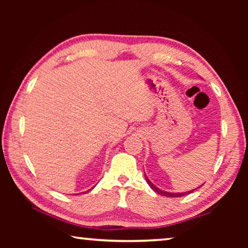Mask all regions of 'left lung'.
Instances as JSON below:
<instances>
[{
    "label": "left lung",
    "mask_w": 248,
    "mask_h": 248,
    "mask_svg": "<svg viewBox=\"0 0 248 248\" xmlns=\"http://www.w3.org/2000/svg\"><path fill=\"white\" fill-rule=\"evenodd\" d=\"M144 177H145V180H146V183L149 184V186L152 188V189L155 191V192H157L158 195H161V196H165V197H170V198H175V197H183V196H185V195H188V194H190V192H192L194 190H189V191H187V192H167V191H164V190H161L159 189V188H157L156 186H155V185L151 182V180L148 178V176H146L145 174H144Z\"/></svg>",
    "instance_id": "8db88e82"
}]
</instances>
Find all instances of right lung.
<instances>
[{"mask_svg": "<svg viewBox=\"0 0 248 248\" xmlns=\"http://www.w3.org/2000/svg\"><path fill=\"white\" fill-rule=\"evenodd\" d=\"M90 190H91V189H90Z\"/></svg>", "mask_w": 248, "mask_h": 248, "instance_id": "add662e5", "label": "right lung"}]
</instances>
